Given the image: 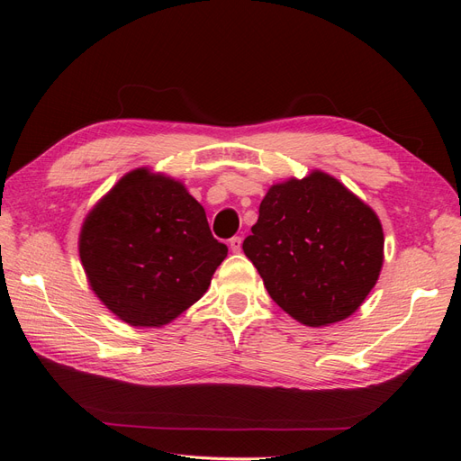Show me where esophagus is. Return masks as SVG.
Masks as SVG:
<instances>
[{
	"label": "esophagus",
	"mask_w": 461,
	"mask_h": 461,
	"mask_svg": "<svg viewBox=\"0 0 461 461\" xmlns=\"http://www.w3.org/2000/svg\"><path fill=\"white\" fill-rule=\"evenodd\" d=\"M229 246H230V249L234 254H239L240 249H242V239L240 236H232V239L229 240Z\"/></svg>",
	"instance_id": "1"
}]
</instances>
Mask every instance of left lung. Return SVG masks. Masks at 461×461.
<instances>
[{"instance_id": "left-lung-1", "label": "left lung", "mask_w": 461, "mask_h": 461, "mask_svg": "<svg viewBox=\"0 0 461 461\" xmlns=\"http://www.w3.org/2000/svg\"><path fill=\"white\" fill-rule=\"evenodd\" d=\"M269 296L302 325L350 317L383 267V225L337 178L313 171L273 185L242 244Z\"/></svg>"}]
</instances>
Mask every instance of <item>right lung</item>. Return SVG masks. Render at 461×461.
Listing matches in <instances>:
<instances>
[{"label": "right lung", "mask_w": 461, "mask_h": 461, "mask_svg": "<svg viewBox=\"0 0 461 461\" xmlns=\"http://www.w3.org/2000/svg\"><path fill=\"white\" fill-rule=\"evenodd\" d=\"M227 252L185 185L146 167L92 207L78 239L95 296L132 327H163L186 312Z\"/></svg>", "instance_id": "1"}]
</instances>
